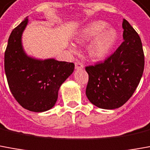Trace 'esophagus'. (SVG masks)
<instances>
[{
    "instance_id": "esophagus-1",
    "label": "esophagus",
    "mask_w": 150,
    "mask_h": 150,
    "mask_svg": "<svg viewBox=\"0 0 150 150\" xmlns=\"http://www.w3.org/2000/svg\"><path fill=\"white\" fill-rule=\"evenodd\" d=\"M83 68H84V67H83V65L81 64L80 62H77V63H75V69L78 70V69H82Z\"/></svg>"
}]
</instances>
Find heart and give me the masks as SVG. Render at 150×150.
I'll use <instances>...</instances> for the list:
<instances>
[{"instance_id":"1","label":"heart","mask_w":150,"mask_h":150,"mask_svg":"<svg viewBox=\"0 0 150 150\" xmlns=\"http://www.w3.org/2000/svg\"><path fill=\"white\" fill-rule=\"evenodd\" d=\"M107 22L96 20L83 27L77 35V40L85 43L92 40L86 47V54L90 59L100 61L108 57L118 41V32ZM72 52L76 50L73 45H69Z\"/></svg>"}]
</instances>
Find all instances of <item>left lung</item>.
<instances>
[{
	"instance_id": "left-lung-1",
	"label": "left lung",
	"mask_w": 150,
	"mask_h": 150,
	"mask_svg": "<svg viewBox=\"0 0 150 150\" xmlns=\"http://www.w3.org/2000/svg\"><path fill=\"white\" fill-rule=\"evenodd\" d=\"M124 42L105 62L88 66L86 95L90 102L104 109L122 106L135 92L143 75L144 51L138 33L123 18Z\"/></svg>"
}]
</instances>
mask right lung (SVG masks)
Listing matches in <instances>:
<instances>
[{"mask_svg": "<svg viewBox=\"0 0 150 150\" xmlns=\"http://www.w3.org/2000/svg\"><path fill=\"white\" fill-rule=\"evenodd\" d=\"M28 23L27 17L10 34L5 53V72L10 91L19 105L29 111L45 112L54 106L59 90L73 73L74 64L28 55L22 42Z\"/></svg>", "mask_w": 150, "mask_h": 150, "instance_id": "obj_1", "label": "right lung"}]
</instances>
